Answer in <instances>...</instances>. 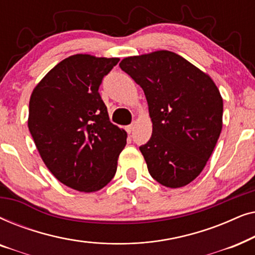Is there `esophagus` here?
<instances>
[{"label":"esophagus","mask_w":255,"mask_h":255,"mask_svg":"<svg viewBox=\"0 0 255 255\" xmlns=\"http://www.w3.org/2000/svg\"><path fill=\"white\" fill-rule=\"evenodd\" d=\"M132 130H133V124H131V125H128V127H127V131L128 132V133H131Z\"/></svg>","instance_id":"1"}]
</instances>
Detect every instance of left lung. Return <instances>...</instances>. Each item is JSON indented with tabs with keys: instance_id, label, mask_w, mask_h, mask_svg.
<instances>
[{
	"instance_id": "left-lung-1",
	"label": "left lung",
	"mask_w": 255,
	"mask_h": 255,
	"mask_svg": "<svg viewBox=\"0 0 255 255\" xmlns=\"http://www.w3.org/2000/svg\"><path fill=\"white\" fill-rule=\"evenodd\" d=\"M120 67L144 90L152 137L139 147L155 181L181 188L200 175L223 128V99L210 78L181 55L160 50Z\"/></svg>"
}]
</instances>
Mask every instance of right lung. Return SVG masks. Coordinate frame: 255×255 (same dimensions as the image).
Wrapping results in <instances>:
<instances>
[{
	"label": "right lung",
	"mask_w": 255,
	"mask_h": 255,
	"mask_svg": "<svg viewBox=\"0 0 255 255\" xmlns=\"http://www.w3.org/2000/svg\"><path fill=\"white\" fill-rule=\"evenodd\" d=\"M118 58L74 54L34 87L27 127L40 158L55 179L94 193L113 180L127 131L109 120L99 88Z\"/></svg>",
	"instance_id": "add662e5"
}]
</instances>
